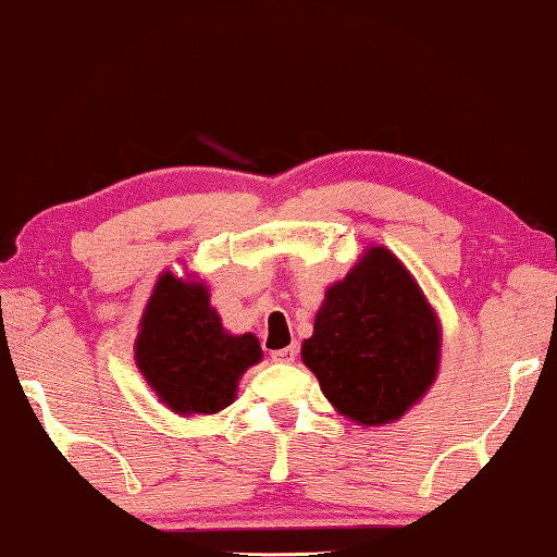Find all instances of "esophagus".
Segmentation results:
<instances>
[{
	"mask_svg": "<svg viewBox=\"0 0 557 557\" xmlns=\"http://www.w3.org/2000/svg\"><path fill=\"white\" fill-rule=\"evenodd\" d=\"M297 355H299V347L289 345V347H282V350L272 352V359H275V362H280V364H292L294 359H297Z\"/></svg>",
	"mask_w": 557,
	"mask_h": 557,
	"instance_id": "esophagus-1",
	"label": "esophagus"
}]
</instances>
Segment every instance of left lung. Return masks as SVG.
Returning a JSON list of instances; mask_svg holds the SVG:
<instances>
[{"instance_id":"8db88e82","label":"left lung","mask_w":557,"mask_h":557,"mask_svg":"<svg viewBox=\"0 0 557 557\" xmlns=\"http://www.w3.org/2000/svg\"><path fill=\"white\" fill-rule=\"evenodd\" d=\"M442 329L416 277L369 246L325 289L301 359L341 416L364 428L400 420L437 379Z\"/></svg>"}]
</instances>
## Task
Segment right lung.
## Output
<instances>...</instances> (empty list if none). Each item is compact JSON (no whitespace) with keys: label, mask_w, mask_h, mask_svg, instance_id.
Returning a JSON list of instances; mask_svg holds the SVG:
<instances>
[{"label":"right lung","mask_w":557,"mask_h":557,"mask_svg":"<svg viewBox=\"0 0 557 557\" xmlns=\"http://www.w3.org/2000/svg\"><path fill=\"white\" fill-rule=\"evenodd\" d=\"M260 357L253 333L224 331L202 282L169 270L157 280L139 321L135 362L176 416H214L232 406L238 379Z\"/></svg>","instance_id":"1"}]
</instances>
